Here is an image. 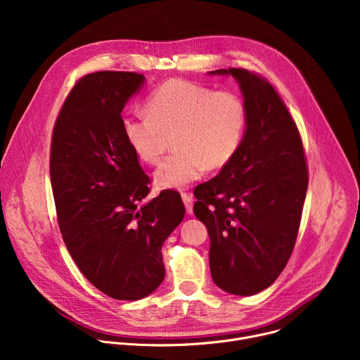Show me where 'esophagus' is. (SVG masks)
Masks as SVG:
<instances>
[{
  "label": "esophagus",
  "instance_id": "obj_1",
  "mask_svg": "<svg viewBox=\"0 0 360 360\" xmlns=\"http://www.w3.org/2000/svg\"><path fill=\"white\" fill-rule=\"evenodd\" d=\"M182 200L185 203L186 212L191 215L192 210H193V196L191 193H188V192H182Z\"/></svg>",
  "mask_w": 360,
  "mask_h": 360
}]
</instances>
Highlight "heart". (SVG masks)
I'll return each mask as SVG.
<instances>
[{"label":"heart","mask_w":360,"mask_h":360,"mask_svg":"<svg viewBox=\"0 0 360 360\" xmlns=\"http://www.w3.org/2000/svg\"><path fill=\"white\" fill-rule=\"evenodd\" d=\"M146 108L124 114L122 132L141 160L157 164L164 152L165 132L175 131L178 149L155 172L158 184L167 188L186 186L208 167L225 165L236 152L246 125L240 96L184 79L167 81L152 91Z\"/></svg>","instance_id":"heart-1"}]
</instances>
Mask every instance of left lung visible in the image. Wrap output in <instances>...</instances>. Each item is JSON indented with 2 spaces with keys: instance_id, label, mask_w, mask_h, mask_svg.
<instances>
[{
  "instance_id": "obj_1",
  "label": "left lung",
  "mask_w": 360,
  "mask_h": 360,
  "mask_svg": "<svg viewBox=\"0 0 360 360\" xmlns=\"http://www.w3.org/2000/svg\"><path fill=\"white\" fill-rule=\"evenodd\" d=\"M232 75L246 108L243 138L219 175L195 188V217L208 228L210 266L225 292L250 296L271 286L293 250L307 191L302 139L283 101L259 75Z\"/></svg>"
}]
</instances>
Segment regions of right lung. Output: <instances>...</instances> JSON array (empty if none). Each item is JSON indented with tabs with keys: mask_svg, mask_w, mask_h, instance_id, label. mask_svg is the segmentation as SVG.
<instances>
[{
	"mask_svg": "<svg viewBox=\"0 0 360 360\" xmlns=\"http://www.w3.org/2000/svg\"><path fill=\"white\" fill-rule=\"evenodd\" d=\"M143 84L136 72L82 77L51 141L49 175L63 239L82 275L118 300L142 299L162 283L161 248L185 215L176 191L146 198L150 179L122 132L121 112Z\"/></svg>",
	"mask_w": 360,
	"mask_h": 360,
	"instance_id": "right-lung-1",
	"label": "right lung"
}]
</instances>
